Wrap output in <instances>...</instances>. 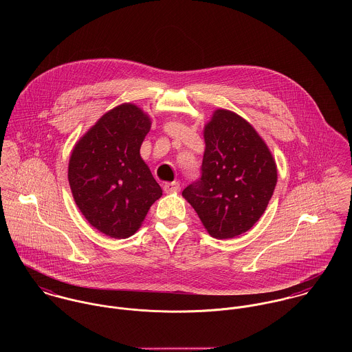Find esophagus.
Listing matches in <instances>:
<instances>
[{
    "mask_svg": "<svg viewBox=\"0 0 352 352\" xmlns=\"http://www.w3.org/2000/svg\"><path fill=\"white\" fill-rule=\"evenodd\" d=\"M164 191L165 192H177V191H180V184L177 182L165 183L164 184Z\"/></svg>",
    "mask_w": 352,
    "mask_h": 352,
    "instance_id": "esophagus-1",
    "label": "esophagus"
}]
</instances>
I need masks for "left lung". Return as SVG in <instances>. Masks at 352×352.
<instances>
[{"label":"left lung","mask_w":352,"mask_h":352,"mask_svg":"<svg viewBox=\"0 0 352 352\" xmlns=\"http://www.w3.org/2000/svg\"><path fill=\"white\" fill-rule=\"evenodd\" d=\"M203 137L201 179L183 197L211 237L233 239L265 211L278 180L276 164L251 123L232 111H214Z\"/></svg>","instance_id":"1"}]
</instances>
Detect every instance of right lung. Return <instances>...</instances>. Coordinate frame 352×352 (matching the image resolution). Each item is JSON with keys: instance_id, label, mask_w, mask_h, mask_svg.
<instances>
[{"instance_id": "right-lung-1", "label": "right lung", "mask_w": 352, "mask_h": 352, "mask_svg": "<svg viewBox=\"0 0 352 352\" xmlns=\"http://www.w3.org/2000/svg\"><path fill=\"white\" fill-rule=\"evenodd\" d=\"M151 120L140 107L120 104L105 112L76 144L67 179L85 219L112 239H127L162 195L140 149Z\"/></svg>"}]
</instances>
